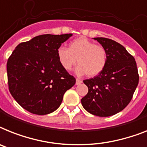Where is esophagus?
I'll return each instance as SVG.
<instances>
[{
	"label": "esophagus",
	"mask_w": 147,
	"mask_h": 147,
	"mask_svg": "<svg viewBox=\"0 0 147 147\" xmlns=\"http://www.w3.org/2000/svg\"><path fill=\"white\" fill-rule=\"evenodd\" d=\"M82 82H83V81H81V80H80V79H78V78H77V79H76V85H79V84H81V83H82Z\"/></svg>",
	"instance_id": "esophagus-1"
}]
</instances>
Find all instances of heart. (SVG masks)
Wrapping results in <instances>:
<instances>
[{
	"instance_id": "obj_1",
	"label": "heart",
	"mask_w": 147,
	"mask_h": 147,
	"mask_svg": "<svg viewBox=\"0 0 147 147\" xmlns=\"http://www.w3.org/2000/svg\"><path fill=\"white\" fill-rule=\"evenodd\" d=\"M57 55L60 65L66 71L71 70L78 60L79 65L76 69V73L79 76L86 74L90 77L97 76L108 63V53L104 47L95 45L84 36L72 40L69 49L59 47Z\"/></svg>"
}]
</instances>
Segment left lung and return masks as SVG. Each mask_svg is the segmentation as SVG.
I'll use <instances>...</instances> for the list:
<instances>
[{"mask_svg": "<svg viewBox=\"0 0 147 147\" xmlns=\"http://www.w3.org/2000/svg\"><path fill=\"white\" fill-rule=\"evenodd\" d=\"M107 51L105 69L93 78L84 81L88 92L81 98L87 111L98 117H110L123 111L132 98L139 81L134 57L112 39L93 38Z\"/></svg>", "mask_w": 147, "mask_h": 147, "instance_id": "left-lung-1", "label": "left lung"}]
</instances>
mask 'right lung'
<instances>
[{"label": "right lung", "mask_w": 147, "mask_h": 147, "mask_svg": "<svg viewBox=\"0 0 147 147\" xmlns=\"http://www.w3.org/2000/svg\"><path fill=\"white\" fill-rule=\"evenodd\" d=\"M72 34H44L20 43L7 63L9 90L24 109L45 115L61 105L64 93L76 84L59 62L57 50Z\"/></svg>", "instance_id": "add662e5"}]
</instances>
